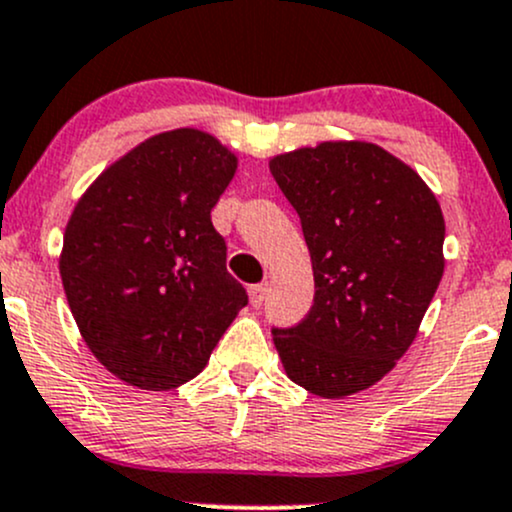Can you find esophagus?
Masks as SVG:
<instances>
[{"instance_id":"34e87169","label":"esophagus","mask_w":512,"mask_h":512,"mask_svg":"<svg viewBox=\"0 0 512 512\" xmlns=\"http://www.w3.org/2000/svg\"><path fill=\"white\" fill-rule=\"evenodd\" d=\"M266 293H268V285L261 283V285H251L249 288V300L254 307H261L263 300H266Z\"/></svg>"}]
</instances>
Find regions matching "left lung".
I'll list each match as a JSON object with an SVG mask.
<instances>
[{"mask_svg":"<svg viewBox=\"0 0 512 512\" xmlns=\"http://www.w3.org/2000/svg\"><path fill=\"white\" fill-rule=\"evenodd\" d=\"M298 212L315 305L273 329L285 373L346 398L393 371L415 342L444 273V217L408 163L371 141H322L268 161Z\"/></svg>","mask_w":512,"mask_h":512,"instance_id":"left-lung-1","label":"left lung"}]
</instances>
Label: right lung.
I'll return each instance as SVG.
<instances>
[{
	"mask_svg": "<svg viewBox=\"0 0 512 512\" xmlns=\"http://www.w3.org/2000/svg\"><path fill=\"white\" fill-rule=\"evenodd\" d=\"M236 166L207 131H163L104 168L70 214L65 298L87 349L129 386L192 381L249 302L210 217Z\"/></svg>",
	"mask_w": 512,
	"mask_h": 512,
	"instance_id": "add662e5",
	"label": "right lung"
}]
</instances>
